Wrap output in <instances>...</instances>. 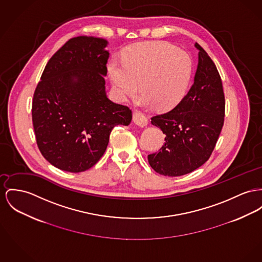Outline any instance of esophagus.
Listing matches in <instances>:
<instances>
[{
    "instance_id": "obj_1",
    "label": "esophagus",
    "mask_w": 262,
    "mask_h": 262,
    "mask_svg": "<svg viewBox=\"0 0 262 262\" xmlns=\"http://www.w3.org/2000/svg\"><path fill=\"white\" fill-rule=\"evenodd\" d=\"M133 121L140 127H145L148 124V119L140 112L133 113Z\"/></svg>"
}]
</instances>
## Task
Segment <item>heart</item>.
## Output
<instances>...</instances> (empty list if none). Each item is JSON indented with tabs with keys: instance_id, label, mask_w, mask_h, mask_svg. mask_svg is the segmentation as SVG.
Instances as JSON below:
<instances>
[{
	"instance_id": "1",
	"label": "heart",
	"mask_w": 262,
	"mask_h": 262,
	"mask_svg": "<svg viewBox=\"0 0 262 262\" xmlns=\"http://www.w3.org/2000/svg\"><path fill=\"white\" fill-rule=\"evenodd\" d=\"M109 78L121 101L136 93L138 103L171 109L185 97L191 81L192 62L190 55L168 42L139 43L127 51L122 62L112 58L107 66Z\"/></svg>"
}]
</instances>
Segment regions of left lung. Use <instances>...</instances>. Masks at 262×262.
Here are the masks:
<instances>
[{"instance_id":"obj_1","label":"left lung","mask_w":262,"mask_h":262,"mask_svg":"<svg viewBox=\"0 0 262 262\" xmlns=\"http://www.w3.org/2000/svg\"><path fill=\"white\" fill-rule=\"evenodd\" d=\"M198 67L188 94L171 111L151 120L166 134L158 153L148 156L159 174L178 177L204 165L211 155L225 120V94L220 73L199 45Z\"/></svg>"}]
</instances>
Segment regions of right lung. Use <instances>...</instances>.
I'll list each match as a JSON object with an SVG mask.
<instances>
[{
	"label": "right lung",
	"instance_id": "add662e5",
	"mask_svg": "<svg viewBox=\"0 0 262 262\" xmlns=\"http://www.w3.org/2000/svg\"><path fill=\"white\" fill-rule=\"evenodd\" d=\"M104 38H70L53 54L35 88L32 116L42 156L70 173L84 172L104 154L116 125L128 126L131 110L111 101L104 76Z\"/></svg>",
	"mask_w": 262,
	"mask_h": 262
}]
</instances>
